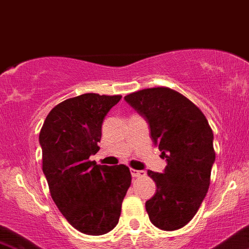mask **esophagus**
<instances>
[{
  "mask_svg": "<svg viewBox=\"0 0 249 249\" xmlns=\"http://www.w3.org/2000/svg\"><path fill=\"white\" fill-rule=\"evenodd\" d=\"M131 176L134 177V178H139V177H144L145 176V171H137L131 168Z\"/></svg>",
  "mask_w": 249,
  "mask_h": 249,
  "instance_id": "obj_1",
  "label": "esophagus"
}]
</instances>
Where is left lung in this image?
<instances>
[{
  "label": "left lung",
  "instance_id": "8db88e82",
  "mask_svg": "<svg viewBox=\"0 0 249 249\" xmlns=\"http://www.w3.org/2000/svg\"><path fill=\"white\" fill-rule=\"evenodd\" d=\"M124 99L146 121L153 144L166 159L162 173L147 171L157 186L145 204L148 218L162 231L179 230L196 215L210 187L215 160L212 128L199 107L172 89H144Z\"/></svg>",
  "mask_w": 249,
  "mask_h": 249
}]
</instances>
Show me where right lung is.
<instances>
[{"mask_svg":"<svg viewBox=\"0 0 249 249\" xmlns=\"http://www.w3.org/2000/svg\"><path fill=\"white\" fill-rule=\"evenodd\" d=\"M122 96L97 93L59 103L45 118L41 132L43 173L51 198L69 224L88 235L112 231L131 185L125 165L91 161L99 151L102 124Z\"/></svg>","mask_w":249,"mask_h":249,"instance_id":"obj_1","label":"right lung"}]
</instances>
